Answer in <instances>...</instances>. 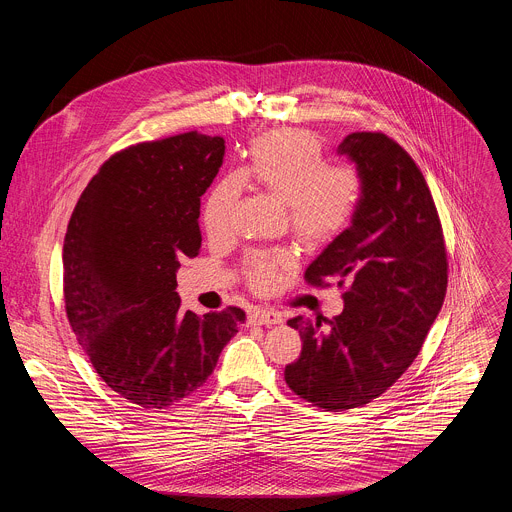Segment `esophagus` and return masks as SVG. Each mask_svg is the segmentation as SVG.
<instances>
[{
	"mask_svg": "<svg viewBox=\"0 0 512 512\" xmlns=\"http://www.w3.org/2000/svg\"><path fill=\"white\" fill-rule=\"evenodd\" d=\"M251 320L257 322V324H281L283 322V316L277 312V310H255L251 314Z\"/></svg>",
	"mask_w": 512,
	"mask_h": 512,
	"instance_id": "34e87169",
	"label": "esophagus"
}]
</instances>
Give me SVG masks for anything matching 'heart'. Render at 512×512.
<instances>
[{"label":"heart","mask_w":512,"mask_h":512,"mask_svg":"<svg viewBox=\"0 0 512 512\" xmlns=\"http://www.w3.org/2000/svg\"><path fill=\"white\" fill-rule=\"evenodd\" d=\"M243 182L257 186L287 208L291 233L306 247H322L348 231L362 202L364 182L348 164H328L320 137L306 129H277L253 139L241 174L218 180L202 204V225L210 237H223ZM291 255L251 251L243 273L257 291L277 285L291 267Z\"/></svg>","instance_id":"heart-1"}]
</instances>
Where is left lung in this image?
I'll list each match as a JSON object with an SVG mask.
<instances>
[{"instance_id":"left-lung-1","label":"left lung","mask_w":512,"mask_h":512,"mask_svg":"<svg viewBox=\"0 0 512 512\" xmlns=\"http://www.w3.org/2000/svg\"><path fill=\"white\" fill-rule=\"evenodd\" d=\"M338 154L362 176L352 225L306 269V283L344 289L342 314L287 324L302 338L285 383L326 411L362 407L383 395L417 358L442 310L448 251L429 186L401 145L381 131L344 137Z\"/></svg>"}]
</instances>
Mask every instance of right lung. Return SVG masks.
<instances>
[{"mask_svg":"<svg viewBox=\"0 0 512 512\" xmlns=\"http://www.w3.org/2000/svg\"><path fill=\"white\" fill-rule=\"evenodd\" d=\"M225 139L188 131L113 154L68 221L64 310L93 369L115 393L166 409L212 375L245 322L229 306L180 308L176 269L200 253V196L223 166Z\"/></svg>","mask_w":512,"mask_h":512,"instance_id":"obj_1","label":"right lung"}]
</instances>
